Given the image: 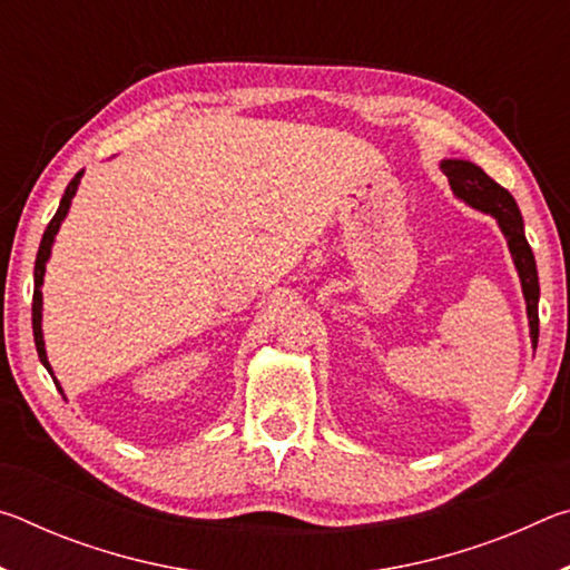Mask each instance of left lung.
<instances>
[{
    "label": "left lung",
    "mask_w": 570,
    "mask_h": 570,
    "mask_svg": "<svg viewBox=\"0 0 570 570\" xmlns=\"http://www.w3.org/2000/svg\"><path fill=\"white\" fill-rule=\"evenodd\" d=\"M440 168L448 176L458 198L465 200V204H470L472 208H480L485 210V214L498 218V224L508 238L510 254H513V262L518 266L520 284H523L528 320H530V336H533V344H538V294H540L538 268H535L533 248L528 246V238L523 234V218H520L515 198L510 196L503 186H498V183L490 178L485 170L478 168L475 163L445 160Z\"/></svg>",
    "instance_id": "1"
}]
</instances>
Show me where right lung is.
Returning <instances> with one entry per match:
<instances>
[{
  "mask_svg": "<svg viewBox=\"0 0 570 570\" xmlns=\"http://www.w3.org/2000/svg\"><path fill=\"white\" fill-rule=\"evenodd\" d=\"M82 173H85V170L77 173V176L70 180V186L65 188V196H62V200H60V208H57V214L52 216L50 224H47V230H45V236H42V240H40V250H37V262H35L32 332H35V346H37V354H40V362L47 366V370H50V374H52V366H50V362H47V354H45V340H42V292H40V286H42V278H45V264H47V258H50V250H52L55 234H57V228H60L62 218L67 216V210H70V200H72V196H75L77 183H80Z\"/></svg>",
  "mask_w": 570,
  "mask_h": 570,
  "instance_id": "right-lung-1",
  "label": "right lung"
}]
</instances>
